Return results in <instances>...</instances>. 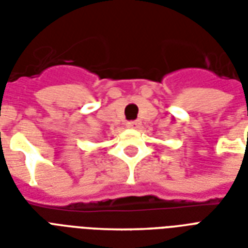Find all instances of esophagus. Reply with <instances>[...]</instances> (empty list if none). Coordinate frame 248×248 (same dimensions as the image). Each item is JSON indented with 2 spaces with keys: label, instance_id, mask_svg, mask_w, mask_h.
I'll use <instances>...</instances> for the list:
<instances>
[{
  "label": "esophagus",
  "instance_id": "1",
  "mask_svg": "<svg viewBox=\"0 0 248 248\" xmlns=\"http://www.w3.org/2000/svg\"><path fill=\"white\" fill-rule=\"evenodd\" d=\"M140 124H141L140 121H130V122L126 124V126H127L128 128H139Z\"/></svg>",
  "mask_w": 248,
  "mask_h": 248
}]
</instances>
